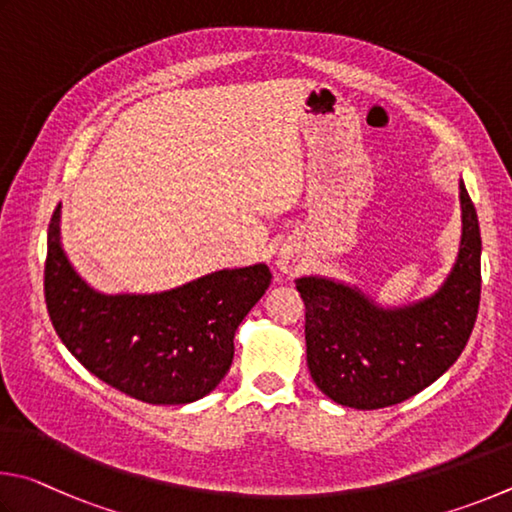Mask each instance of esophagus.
<instances>
[{"label": "esophagus", "mask_w": 512, "mask_h": 512, "mask_svg": "<svg viewBox=\"0 0 512 512\" xmlns=\"http://www.w3.org/2000/svg\"><path fill=\"white\" fill-rule=\"evenodd\" d=\"M274 267L279 270L283 276H292L301 270V254L297 247L285 245L279 249V254L274 258Z\"/></svg>", "instance_id": "1"}]
</instances>
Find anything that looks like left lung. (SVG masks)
I'll use <instances>...</instances> for the list:
<instances>
[{
	"label": "left lung",
	"instance_id": "left-lung-1",
	"mask_svg": "<svg viewBox=\"0 0 512 512\" xmlns=\"http://www.w3.org/2000/svg\"><path fill=\"white\" fill-rule=\"evenodd\" d=\"M461 242L450 274L429 297L382 306L357 285L301 276L308 369L337 405L382 409L416 396L459 360L477 321L481 231L459 179Z\"/></svg>",
	"mask_w": 512,
	"mask_h": 512
}]
</instances>
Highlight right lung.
<instances>
[{
	"mask_svg": "<svg viewBox=\"0 0 512 512\" xmlns=\"http://www.w3.org/2000/svg\"><path fill=\"white\" fill-rule=\"evenodd\" d=\"M272 283L265 263L224 267L161 292L107 294L71 265L51 215L44 299L62 344L110 387L150 405H188L233 362V337Z\"/></svg>",
	"mask_w": 512,
	"mask_h": 512,
	"instance_id": "right-lung-1",
	"label": "right lung"
}]
</instances>
